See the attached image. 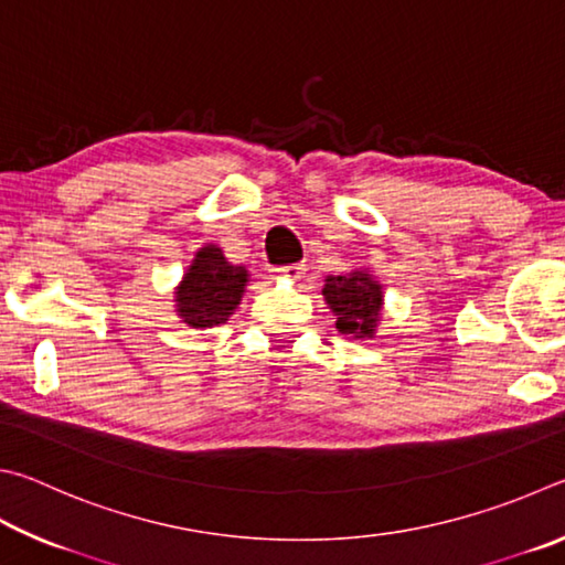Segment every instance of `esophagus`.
<instances>
[{
    "label": "esophagus",
    "mask_w": 565,
    "mask_h": 565,
    "mask_svg": "<svg viewBox=\"0 0 565 565\" xmlns=\"http://www.w3.org/2000/svg\"><path fill=\"white\" fill-rule=\"evenodd\" d=\"M305 275V267L302 265H282V267H275V277H285V280H300Z\"/></svg>",
    "instance_id": "1"
}]
</instances>
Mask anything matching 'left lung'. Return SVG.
I'll list each match as a JSON object with an SVG mask.
<instances>
[{
  "label": "left lung",
  "instance_id": "1",
  "mask_svg": "<svg viewBox=\"0 0 565 565\" xmlns=\"http://www.w3.org/2000/svg\"><path fill=\"white\" fill-rule=\"evenodd\" d=\"M324 302L334 312V328L352 338H372L380 324L384 295L382 285L370 270H354L348 275H328L324 280Z\"/></svg>",
  "mask_w": 565,
  "mask_h": 565
}]
</instances>
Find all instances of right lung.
Here are the masks:
<instances>
[{
  "instance_id": "obj_1",
  "label": "right lung",
  "mask_w": 565,
  "mask_h": 565,
  "mask_svg": "<svg viewBox=\"0 0 565 565\" xmlns=\"http://www.w3.org/2000/svg\"><path fill=\"white\" fill-rule=\"evenodd\" d=\"M243 265L225 260L213 243L203 245L175 288V312L188 328H213L231 318L247 285Z\"/></svg>"
}]
</instances>
